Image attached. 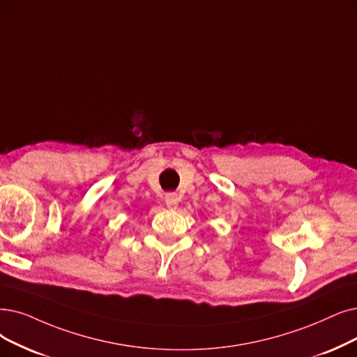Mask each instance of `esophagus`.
Returning a JSON list of instances; mask_svg holds the SVG:
<instances>
[{
	"instance_id": "esophagus-1",
	"label": "esophagus",
	"mask_w": 357,
	"mask_h": 357,
	"mask_svg": "<svg viewBox=\"0 0 357 357\" xmlns=\"http://www.w3.org/2000/svg\"><path fill=\"white\" fill-rule=\"evenodd\" d=\"M178 201H180V199H178L177 193H167L165 195V205L169 209H176L177 205H178Z\"/></svg>"
}]
</instances>
